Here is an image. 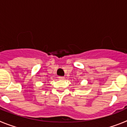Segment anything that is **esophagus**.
Returning a JSON list of instances; mask_svg holds the SVG:
<instances>
[{
    "instance_id": "1",
    "label": "esophagus",
    "mask_w": 127,
    "mask_h": 127,
    "mask_svg": "<svg viewBox=\"0 0 127 127\" xmlns=\"http://www.w3.org/2000/svg\"><path fill=\"white\" fill-rule=\"evenodd\" d=\"M58 78L59 79H60V80H63V79H64L65 77H63V76H58Z\"/></svg>"
}]
</instances>
